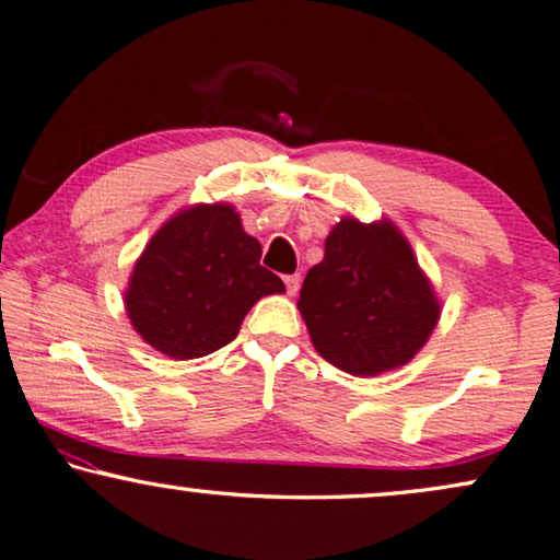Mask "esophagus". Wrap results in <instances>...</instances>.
I'll use <instances>...</instances> for the list:
<instances>
[{"label": "esophagus", "instance_id": "esophagus-1", "mask_svg": "<svg viewBox=\"0 0 560 560\" xmlns=\"http://www.w3.org/2000/svg\"><path fill=\"white\" fill-rule=\"evenodd\" d=\"M285 285H288L290 295H298V290H300V275H288Z\"/></svg>", "mask_w": 560, "mask_h": 560}]
</instances>
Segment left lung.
Listing matches in <instances>:
<instances>
[{
  "label": "left lung",
  "instance_id": "8db88e82",
  "mask_svg": "<svg viewBox=\"0 0 560 560\" xmlns=\"http://www.w3.org/2000/svg\"><path fill=\"white\" fill-rule=\"evenodd\" d=\"M298 310L317 354L364 378L406 366L443 312L398 225L354 215L329 231L325 260L307 272Z\"/></svg>",
  "mask_w": 560,
  "mask_h": 560
}]
</instances>
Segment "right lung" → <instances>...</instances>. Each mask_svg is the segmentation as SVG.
Listing matches in <instances>:
<instances>
[{
    "mask_svg": "<svg viewBox=\"0 0 560 560\" xmlns=\"http://www.w3.org/2000/svg\"><path fill=\"white\" fill-rule=\"evenodd\" d=\"M260 243L231 203H194L144 245L125 288V312L147 345L199 359L238 337L250 307L285 285L260 265Z\"/></svg>",
    "mask_w": 560,
    "mask_h": 560,
    "instance_id": "add662e5",
    "label": "right lung"
}]
</instances>
